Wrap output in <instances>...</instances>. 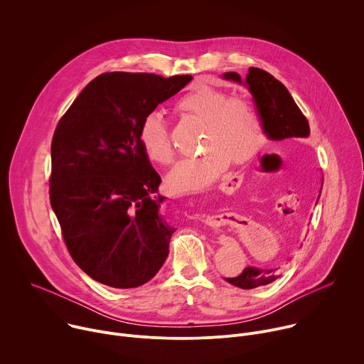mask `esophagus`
Segmentation results:
<instances>
[{
  "instance_id": "esophagus-1",
  "label": "esophagus",
  "mask_w": 364,
  "mask_h": 364,
  "mask_svg": "<svg viewBox=\"0 0 364 364\" xmlns=\"http://www.w3.org/2000/svg\"><path fill=\"white\" fill-rule=\"evenodd\" d=\"M236 176H229V177H226L225 180H223V183H222V188H228L229 186H235L236 184V178H235ZM220 243H228V237H220Z\"/></svg>"
}]
</instances>
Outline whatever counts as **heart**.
I'll use <instances>...</instances> for the list:
<instances>
[{
    "mask_svg": "<svg viewBox=\"0 0 364 364\" xmlns=\"http://www.w3.org/2000/svg\"><path fill=\"white\" fill-rule=\"evenodd\" d=\"M176 108L204 122L203 148L197 159L180 161L167 176V187L176 194L209 190L226 171L230 159L246 163L262 146L264 127L255 107L210 85H196L176 103ZM139 145L146 159L166 166L173 160L168 127L161 112H148L139 125Z\"/></svg>",
    "mask_w": 364,
    "mask_h": 364,
    "instance_id": "heart-1",
    "label": "heart"
}]
</instances>
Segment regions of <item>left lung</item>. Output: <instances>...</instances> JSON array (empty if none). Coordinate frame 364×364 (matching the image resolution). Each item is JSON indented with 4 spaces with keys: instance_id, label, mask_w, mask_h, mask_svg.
Listing matches in <instances>:
<instances>
[{
    "instance_id": "obj_1",
    "label": "left lung",
    "mask_w": 364,
    "mask_h": 364,
    "mask_svg": "<svg viewBox=\"0 0 364 364\" xmlns=\"http://www.w3.org/2000/svg\"><path fill=\"white\" fill-rule=\"evenodd\" d=\"M223 79L245 85L250 92L264 132L271 141H284L288 138H308L309 125L292 99L288 89L271 73L249 68L246 79L242 80L236 72H228ZM278 278L274 269H257L247 267L235 278H225L229 284L242 289H253L274 282Z\"/></svg>"
}]
</instances>
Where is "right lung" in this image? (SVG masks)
Returning <instances> with one entry per match:
<instances>
[{
    "label": "right lung",
    "instance_id": "1",
    "mask_svg": "<svg viewBox=\"0 0 364 364\" xmlns=\"http://www.w3.org/2000/svg\"><path fill=\"white\" fill-rule=\"evenodd\" d=\"M193 76L112 72L95 77L51 141L50 203L68 250L92 279L136 288L155 277L176 232L160 215L161 177L144 154L142 118Z\"/></svg>",
    "mask_w": 364,
    "mask_h": 364
}]
</instances>
